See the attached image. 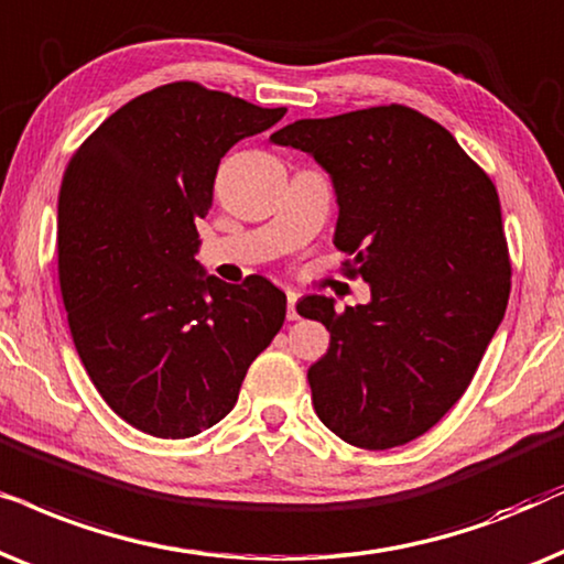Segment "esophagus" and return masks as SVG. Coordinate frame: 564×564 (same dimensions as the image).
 <instances>
[{"label": "esophagus", "mask_w": 564, "mask_h": 564, "mask_svg": "<svg viewBox=\"0 0 564 564\" xmlns=\"http://www.w3.org/2000/svg\"><path fill=\"white\" fill-rule=\"evenodd\" d=\"M286 302H289V310H286V317L294 322V319H299L302 317V314H299V306H296V302H299V296L296 294H291L289 291V296H286Z\"/></svg>", "instance_id": "34e87169"}]
</instances>
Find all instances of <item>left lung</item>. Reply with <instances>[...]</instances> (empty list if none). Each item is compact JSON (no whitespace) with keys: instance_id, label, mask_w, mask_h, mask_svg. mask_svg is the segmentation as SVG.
Wrapping results in <instances>:
<instances>
[{"instance_id":"8db88e82","label":"left lung","mask_w":564,"mask_h":564,"mask_svg":"<svg viewBox=\"0 0 564 564\" xmlns=\"http://www.w3.org/2000/svg\"><path fill=\"white\" fill-rule=\"evenodd\" d=\"M270 141L333 180V242L371 286L345 312L327 296L296 304L329 329L306 373L317 417L350 446L410 444L467 392L506 314L498 191L444 126L404 105L304 118Z\"/></svg>"}]
</instances>
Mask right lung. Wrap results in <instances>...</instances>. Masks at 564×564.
<instances>
[{
	"instance_id": "obj_1",
	"label": "right lung",
	"mask_w": 564,
	"mask_h": 564,
	"mask_svg": "<svg viewBox=\"0 0 564 564\" xmlns=\"http://www.w3.org/2000/svg\"><path fill=\"white\" fill-rule=\"evenodd\" d=\"M286 108L172 82L126 102L58 191V278L85 369L110 410L156 438L227 417L283 319L262 275L231 286L195 260L221 156Z\"/></svg>"
}]
</instances>
